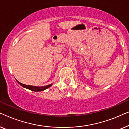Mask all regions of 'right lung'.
<instances>
[{
	"instance_id": "add662e5",
	"label": "right lung",
	"mask_w": 129,
	"mask_h": 129,
	"mask_svg": "<svg viewBox=\"0 0 129 129\" xmlns=\"http://www.w3.org/2000/svg\"><path fill=\"white\" fill-rule=\"evenodd\" d=\"M17 82H18L19 84H20L22 87H23L24 88H26V89L30 90L32 91H42L44 90L47 89V88L50 87V86H52V84H49V85L45 86H41V87H39V86H30V85H26V84H24L20 83L18 81L16 80Z\"/></svg>"
}]
</instances>
